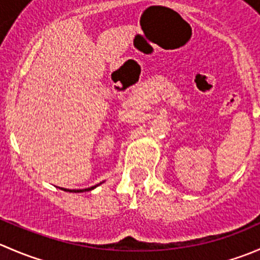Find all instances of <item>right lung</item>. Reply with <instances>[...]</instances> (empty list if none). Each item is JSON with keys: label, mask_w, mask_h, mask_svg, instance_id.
<instances>
[{"label": "right lung", "mask_w": 260, "mask_h": 260, "mask_svg": "<svg viewBox=\"0 0 260 260\" xmlns=\"http://www.w3.org/2000/svg\"><path fill=\"white\" fill-rule=\"evenodd\" d=\"M101 183H102V182H101ZM96 186H98V185L91 186V187H88V188H83V190H69V188H62V190H64V191H69V192H85V191L93 190V188H95Z\"/></svg>", "instance_id": "1"}]
</instances>
